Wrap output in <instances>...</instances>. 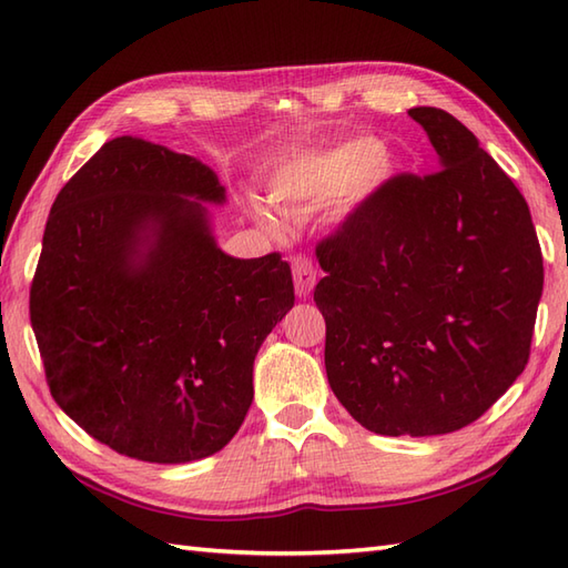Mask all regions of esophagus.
I'll use <instances>...</instances> for the list:
<instances>
[{
	"instance_id": "1",
	"label": "esophagus",
	"mask_w": 568,
	"mask_h": 568,
	"mask_svg": "<svg viewBox=\"0 0 568 568\" xmlns=\"http://www.w3.org/2000/svg\"><path fill=\"white\" fill-rule=\"evenodd\" d=\"M293 277H295V293L297 297H307L312 287L317 283V271L307 256L293 258Z\"/></svg>"
}]
</instances>
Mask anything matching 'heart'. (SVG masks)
Returning a JSON list of instances; mask_svg holds the SVG:
<instances>
[{"mask_svg": "<svg viewBox=\"0 0 568 568\" xmlns=\"http://www.w3.org/2000/svg\"><path fill=\"white\" fill-rule=\"evenodd\" d=\"M390 175V163L383 159V143L376 139H354L339 146L300 153L285 161L271 178V197L283 210H300L305 204H322L356 192H368ZM263 224L281 229V220L253 204Z\"/></svg>", "mask_w": 568, "mask_h": 568, "instance_id": "heart-1", "label": "heart"}]
</instances>
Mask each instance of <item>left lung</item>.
Segmentation results:
<instances>
[{"label": "left lung", "instance_id": "obj_1", "mask_svg": "<svg viewBox=\"0 0 568 568\" xmlns=\"http://www.w3.org/2000/svg\"><path fill=\"white\" fill-rule=\"evenodd\" d=\"M439 155L395 175L320 241L324 366L358 425L432 437L476 422L520 376L545 285L520 190L449 112H407Z\"/></svg>", "mask_w": 568, "mask_h": 568}]
</instances>
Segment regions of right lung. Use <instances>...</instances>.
I'll use <instances>...</instances> for the list:
<instances>
[{"label":"right lung","instance_id":"right-lung-1","mask_svg":"<svg viewBox=\"0 0 568 568\" xmlns=\"http://www.w3.org/2000/svg\"><path fill=\"white\" fill-rule=\"evenodd\" d=\"M210 165L119 136L58 192L31 283V327L60 409L110 449L187 464L232 442L253 358L295 305L281 253L234 258Z\"/></svg>","mask_w":568,"mask_h":568}]
</instances>
